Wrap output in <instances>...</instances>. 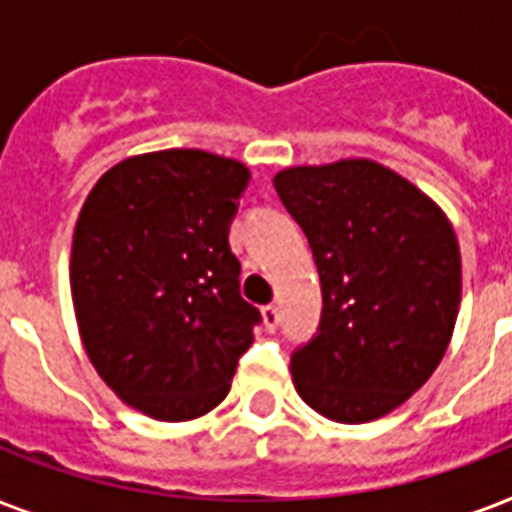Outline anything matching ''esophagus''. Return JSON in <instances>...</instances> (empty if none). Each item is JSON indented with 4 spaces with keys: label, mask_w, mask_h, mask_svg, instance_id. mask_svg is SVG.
<instances>
[{
    "label": "esophagus",
    "mask_w": 512,
    "mask_h": 512,
    "mask_svg": "<svg viewBox=\"0 0 512 512\" xmlns=\"http://www.w3.org/2000/svg\"><path fill=\"white\" fill-rule=\"evenodd\" d=\"M263 324L268 332H273V329L279 327V308L276 305H265L263 308Z\"/></svg>",
    "instance_id": "esophagus-1"
}]
</instances>
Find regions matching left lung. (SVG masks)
Segmentation results:
<instances>
[{
	"mask_svg": "<svg viewBox=\"0 0 512 512\" xmlns=\"http://www.w3.org/2000/svg\"><path fill=\"white\" fill-rule=\"evenodd\" d=\"M276 193L308 236L319 332L292 353L305 404L345 425L377 420L436 372L460 311L452 225L409 180L369 159L289 167Z\"/></svg>",
	"mask_w": 512,
	"mask_h": 512,
	"instance_id": "obj_1",
	"label": "left lung"
}]
</instances>
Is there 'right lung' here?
Masks as SVG:
<instances>
[{"label":"right lung","instance_id":"add662e5","mask_svg":"<svg viewBox=\"0 0 512 512\" xmlns=\"http://www.w3.org/2000/svg\"><path fill=\"white\" fill-rule=\"evenodd\" d=\"M247 183L241 162L170 148L111 167L79 212L71 297L84 350L154 420L215 409L263 321L228 244Z\"/></svg>","mask_w":512,"mask_h":512}]
</instances>
